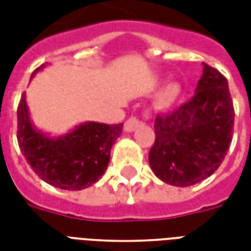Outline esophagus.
I'll return each mask as SVG.
<instances>
[{
  "instance_id": "obj_1",
  "label": "esophagus",
  "mask_w": 251,
  "mask_h": 251,
  "mask_svg": "<svg viewBox=\"0 0 251 251\" xmlns=\"http://www.w3.org/2000/svg\"><path fill=\"white\" fill-rule=\"evenodd\" d=\"M142 125V121L137 117H130L127 121L125 122V126H124V130L126 133H133L134 130L138 129L139 126Z\"/></svg>"
}]
</instances>
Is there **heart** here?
Listing matches in <instances>:
<instances>
[{"instance_id":"obj_1","label":"heart","mask_w":251,"mask_h":251,"mask_svg":"<svg viewBox=\"0 0 251 251\" xmlns=\"http://www.w3.org/2000/svg\"><path fill=\"white\" fill-rule=\"evenodd\" d=\"M182 95L183 88L178 82H169L157 94L156 100H155V105H156L157 109H169V108L176 105L181 100Z\"/></svg>"}]
</instances>
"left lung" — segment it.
<instances>
[{
    "label": "left lung",
    "instance_id": "8db88e82",
    "mask_svg": "<svg viewBox=\"0 0 251 251\" xmlns=\"http://www.w3.org/2000/svg\"><path fill=\"white\" fill-rule=\"evenodd\" d=\"M234 126L228 80L203 62L195 95L178 109L157 116L149 161L157 178L191 186L210 177L228 153Z\"/></svg>",
    "mask_w": 251,
    "mask_h": 251
}]
</instances>
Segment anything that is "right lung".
Listing matches in <instances>:
<instances>
[{"label":"right lung","mask_w":251,"mask_h":251,"mask_svg":"<svg viewBox=\"0 0 251 251\" xmlns=\"http://www.w3.org/2000/svg\"><path fill=\"white\" fill-rule=\"evenodd\" d=\"M44 68H37L31 79ZM122 126L86 121L64 135L50 137L31 121L25 94L18 105L17 138L23 156L43 181L64 190H82L101 178Z\"/></svg>","instance_id":"add662e5"}]
</instances>
